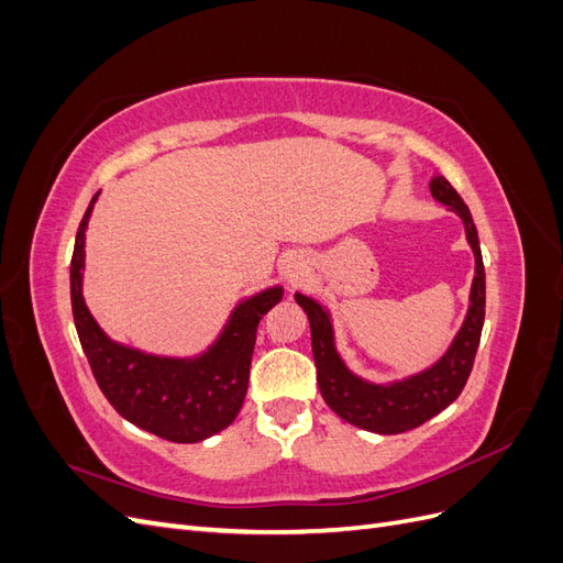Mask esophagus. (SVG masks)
<instances>
[{"label": "esophagus", "instance_id": "esophagus-1", "mask_svg": "<svg viewBox=\"0 0 563 563\" xmlns=\"http://www.w3.org/2000/svg\"><path fill=\"white\" fill-rule=\"evenodd\" d=\"M282 272H284V277H286L288 282L296 284V282L305 275V265L300 263V258H286Z\"/></svg>", "mask_w": 563, "mask_h": 563}]
</instances>
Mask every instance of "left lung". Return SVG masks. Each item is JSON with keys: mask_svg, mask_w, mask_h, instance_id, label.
<instances>
[{"mask_svg": "<svg viewBox=\"0 0 563 563\" xmlns=\"http://www.w3.org/2000/svg\"><path fill=\"white\" fill-rule=\"evenodd\" d=\"M432 197L444 203L465 225V240L474 253V279L470 286V305L455 338L439 360L411 376L373 383L354 373L335 345V329L327 305L296 291V302L310 319L312 354L317 364V383L323 401L345 422L376 434H401L420 428L437 413L451 406L463 391L474 364L476 347L484 329L486 275L479 249V236L467 203L460 199L444 176L430 180Z\"/></svg>", "mask_w": 563, "mask_h": 563, "instance_id": "1", "label": "left lung"}]
</instances>
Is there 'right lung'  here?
I'll return each mask as SVG.
<instances>
[{
	"label": "right lung",
	"mask_w": 563,
	"mask_h": 563,
	"mask_svg": "<svg viewBox=\"0 0 563 563\" xmlns=\"http://www.w3.org/2000/svg\"><path fill=\"white\" fill-rule=\"evenodd\" d=\"M84 213L70 263L73 317L79 343L98 387L114 411L141 430L176 444H197L225 430L240 413L249 389L251 354L261 319L282 300V284L246 296L232 308L211 343L190 356L152 354L117 343L84 300L87 228L98 201Z\"/></svg>",
	"instance_id": "right-lung-1"
}]
</instances>
